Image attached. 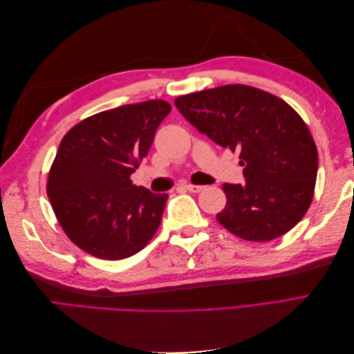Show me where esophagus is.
Wrapping results in <instances>:
<instances>
[{"instance_id": "1", "label": "esophagus", "mask_w": 354, "mask_h": 354, "mask_svg": "<svg viewBox=\"0 0 354 354\" xmlns=\"http://www.w3.org/2000/svg\"><path fill=\"white\" fill-rule=\"evenodd\" d=\"M185 189H186V190H189V192H192V194H199V192H202L203 189H205V186H199V185H190V183H187V185H185Z\"/></svg>"}]
</instances>
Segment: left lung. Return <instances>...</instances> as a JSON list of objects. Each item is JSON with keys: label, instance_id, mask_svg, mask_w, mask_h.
I'll list each match as a JSON object with an SVG mask.
<instances>
[{"label": "left lung", "instance_id": "1", "mask_svg": "<svg viewBox=\"0 0 354 354\" xmlns=\"http://www.w3.org/2000/svg\"><path fill=\"white\" fill-rule=\"evenodd\" d=\"M174 104L201 133L239 152L245 185H223V227L245 241L269 242L304 217L315 195L317 149L291 106L242 84L180 95Z\"/></svg>", "mask_w": 354, "mask_h": 354}]
</instances>
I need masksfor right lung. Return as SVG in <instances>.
Returning a JSON list of instances; mask_svg holds the SVG:
<instances>
[{
	"instance_id": "1",
	"label": "right lung",
	"mask_w": 354,
	"mask_h": 354,
	"mask_svg": "<svg viewBox=\"0 0 354 354\" xmlns=\"http://www.w3.org/2000/svg\"><path fill=\"white\" fill-rule=\"evenodd\" d=\"M169 111L165 100L124 104L85 118L62 138L47 195L63 232L82 251L122 260L153 238L168 195L133 185L131 174Z\"/></svg>"
}]
</instances>
